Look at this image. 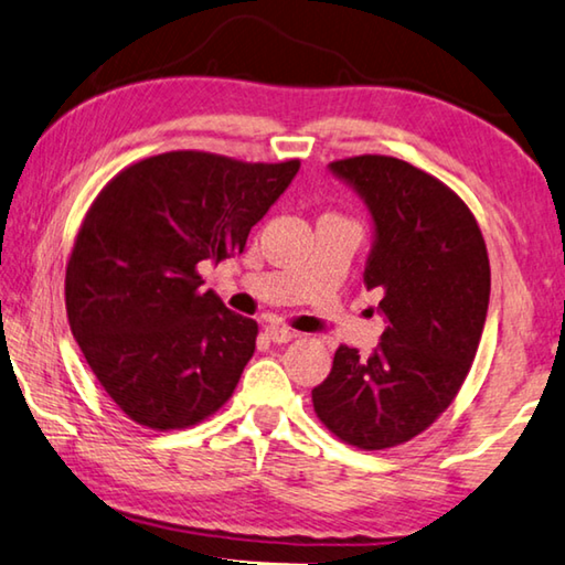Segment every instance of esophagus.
I'll return each mask as SVG.
<instances>
[{
  "mask_svg": "<svg viewBox=\"0 0 565 565\" xmlns=\"http://www.w3.org/2000/svg\"><path fill=\"white\" fill-rule=\"evenodd\" d=\"M265 332H267V338H270L273 343H277V345L290 343L292 338H298V332L290 330V328H285V326H267Z\"/></svg>",
  "mask_w": 565,
  "mask_h": 565,
  "instance_id": "obj_1",
  "label": "esophagus"
}]
</instances>
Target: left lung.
<instances>
[{"instance_id":"1","label":"left lung","mask_w":565,"mask_h":565,"mask_svg":"<svg viewBox=\"0 0 565 565\" xmlns=\"http://www.w3.org/2000/svg\"><path fill=\"white\" fill-rule=\"evenodd\" d=\"M375 222L365 288L387 328L367 360L340 345L312 391L320 423L348 446L385 450L420 436L456 401L483 335L491 263L476 215L446 182L387 154L330 162Z\"/></svg>"}]
</instances>
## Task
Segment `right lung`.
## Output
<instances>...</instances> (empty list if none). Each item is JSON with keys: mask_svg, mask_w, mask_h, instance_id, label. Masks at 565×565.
<instances>
[{"mask_svg": "<svg viewBox=\"0 0 565 565\" xmlns=\"http://www.w3.org/2000/svg\"><path fill=\"white\" fill-rule=\"evenodd\" d=\"M300 160L174 150L129 164L74 237L64 305L92 373L129 420L182 430L217 413L255 353L257 322L200 290V263L245 249Z\"/></svg>", "mask_w": 565, "mask_h": 565, "instance_id": "1", "label": "right lung"}]
</instances>
